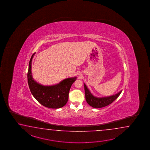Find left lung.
<instances>
[{
	"label": "left lung",
	"instance_id": "left-lung-1",
	"mask_svg": "<svg viewBox=\"0 0 150 150\" xmlns=\"http://www.w3.org/2000/svg\"><path fill=\"white\" fill-rule=\"evenodd\" d=\"M84 88L86 101L89 105L96 108H102L111 104L112 102L114 101L115 100L118 98L122 92L121 91L114 96L103 98H96V96H93L85 83Z\"/></svg>",
	"mask_w": 150,
	"mask_h": 150
}]
</instances>
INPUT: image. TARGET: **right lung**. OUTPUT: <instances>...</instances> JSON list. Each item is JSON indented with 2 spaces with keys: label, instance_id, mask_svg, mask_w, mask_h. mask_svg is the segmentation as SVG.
Here are the masks:
<instances>
[{
  "label": "right lung",
  "instance_id": "add662e5",
  "mask_svg": "<svg viewBox=\"0 0 150 150\" xmlns=\"http://www.w3.org/2000/svg\"><path fill=\"white\" fill-rule=\"evenodd\" d=\"M33 54L29 63L27 78L29 87L33 96L42 105L50 108H59L66 105L69 99V93L76 77L63 80L53 86H43L36 82L32 76L31 67Z\"/></svg>",
  "mask_w": 150,
  "mask_h": 150
}]
</instances>
